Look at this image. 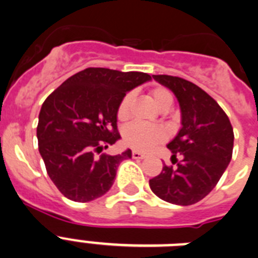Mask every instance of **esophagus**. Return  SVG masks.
<instances>
[{
	"label": "esophagus",
	"instance_id": "esophagus-1",
	"mask_svg": "<svg viewBox=\"0 0 258 258\" xmlns=\"http://www.w3.org/2000/svg\"><path fill=\"white\" fill-rule=\"evenodd\" d=\"M132 156H133V159H138V160H141V159H145L146 155L140 151H133L132 152Z\"/></svg>",
	"mask_w": 258,
	"mask_h": 258
}]
</instances>
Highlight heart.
<instances>
[{
	"label": "heart",
	"instance_id": "heart-1",
	"mask_svg": "<svg viewBox=\"0 0 258 258\" xmlns=\"http://www.w3.org/2000/svg\"><path fill=\"white\" fill-rule=\"evenodd\" d=\"M151 95L157 107L164 111L169 109L173 104V95L166 88L156 86L151 89ZM133 103V94L126 93L117 106L116 116L118 121H126L131 116V107ZM165 140V132L156 125L134 122L126 127L122 133V141L127 147L138 151H149L154 146Z\"/></svg>",
	"mask_w": 258,
	"mask_h": 258
}]
</instances>
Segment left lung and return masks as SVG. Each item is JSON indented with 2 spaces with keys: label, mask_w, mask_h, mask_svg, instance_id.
I'll return each mask as SVG.
<instances>
[{
  "label": "left lung",
  "mask_w": 258,
  "mask_h": 258,
  "mask_svg": "<svg viewBox=\"0 0 258 258\" xmlns=\"http://www.w3.org/2000/svg\"><path fill=\"white\" fill-rule=\"evenodd\" d=\"M179 102L182 127L168 145L172 164L150 179L152 192L177 206H191L206 198L229 165L234 147L231 122L220 104L191 81L169 75H154Z\"/></svg>",
  "instance_id": "obj_1"
}]
</instances>
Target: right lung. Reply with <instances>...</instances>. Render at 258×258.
<instances>
[{"label":"right lung","mask_w":258,"mask_h":258,"mask_svg":"<svg viewBox=\"0 0 258 258\" xmlns=\"http://www.w3.org/2000/svg\"><path fill=\"white\" fill-rule=\"evenodd\" d=\"M151 80L143 72L86 68L71 76L45 99L38 115V151L46 172L67 199L79 203L101 198L115 181L118 155L102 150L120 138L117 106L126 92Z\"/></svg>","instance_id":"1"}]
</instances>
